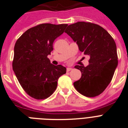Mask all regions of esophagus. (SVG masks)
Here are the masks:
<instances>
[{
  "instance_id": "obj_1",
  "label": "esophagus",
  "mask_w": 128,
  "mask_h": 128,
  "mask_svg": "<svg viewBox=\"0 0 128 128\" xmlns=\"http://www.w3.org/2000/svg\"><path fill=\"white\" fill-rule=\"evenodd\" d=\"M72 70V68H70V67L66 68V71H67V72H69V71Z\"/></svg>"
}]
</instances>
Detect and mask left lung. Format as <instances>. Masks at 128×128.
Instances as JSON below:
<instances>
[{
  "label": "left lung",
  "mask_w": 128,
  "mask_h": 128,
  "mask_svg": "<svg viewBox=\"0 0 128 128\" xmlns=\"http://www.w3.org/2000/svg\"><path fill=\"white\" fill-rule=\"evenodd\" d=\"M65 32L78 44L80 51L90 56L88 66H74L81 72V78L74 82L75 88L86 97L99 96L110 83L118 65L114 40L102 27L90 22L69 25Z\"/></svg>",
  "instance_id": "obj_1"
}]
</instances>
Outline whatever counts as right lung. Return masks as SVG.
I'll list each match as a JSON object with an SVG mask.
<instances>
[{
  "mask_svg": "<svg viewBox=\"0 0 128 128\" xmlns=\"http://www.w3.org/2000/svg\"><path fill=\"white\" fill-rule=\"evenodd\" d=\"M67 24H42L27 30L16 42L13 69L26 93L36 99H45L56 90L59 78L66 73L61 65L50 63L47 56L53 42L64 32Z\"/></svg>",
  "mask_w": 128,
  "mask_h": 128,
  "instance_id": "right-lung-1",
  "label": "right lung"
}]
</instances>
